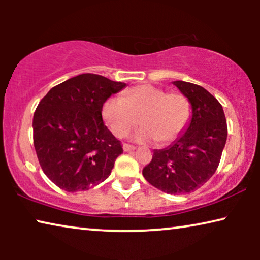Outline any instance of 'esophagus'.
Masks as SVG:
<instances>
[{
	"label": "esophagus",
	"mask_w": 260,
	"mask_h": 260,
	"mask_svg": "<svg viewBox=\"0 0 260 260\" xmlns=\"http://www.w3.org/2000/svg\"><path fill=\"white\" fill-rule=\"evenodd\" d=\"M135 147H133V145H129V144H124L123 145V150L126 151V152H130V151H134L135 150Z\"/></svg>",
	"instance_id": "1"
}]
</instances>
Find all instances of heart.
Instances as JSON below:
<instances>
[{
  "mask_svg": "<svg viewBox=\"0 0 260 260\" xmlns=\"http://www.w3.org/2000/svg\"><path fill=\"white\" fill-rule=\"evenodd\" d=\"M103 118L117 137H124L140 123L143 127L135 135L141 143L157 140L167 144L176 140L186 129L190 117V104L179 92L168 93L151 85H140L110 97L103 105Z\"/></svg>",
  "mask_w": 260,
  "mask_h": 260,
  "instance_id": "obj_1",
  "label": "heart"
}]
</instances>
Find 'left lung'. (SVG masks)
Masks as SVG:
<instances>
[{"mask_svg":"<svg viewBox=\"0 0 260 260\" xmlns=\"http://www.w3.org/2000/svg\"><path fill=\"white\" fill-rule=\"evenodd\" d=\"M173 84L191 106L189 124L169 147L154 150L143 168L149 183L168 194L197 190L214 175L227 140L222 106L206 88L176 80Z\"/></svg>","mask_w":260,"mask_h":260,"instance_id":"1","label":"left lung"}]
</instances>
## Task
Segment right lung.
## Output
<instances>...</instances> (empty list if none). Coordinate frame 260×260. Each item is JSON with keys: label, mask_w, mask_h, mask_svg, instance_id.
Returning a JSON list of instances; mask_svg holds the SVG:
<instances>
[{"label": "right lung", "mask_w": 260, "mask_h": 260, "mask_svg": "<svg viewBox=\"0 0 260 260\" xmlns=\"http://www.w3.org/2000/svg\"><path fill=\"white\" fill-rule=\"evenodd\" d=\"M125 83L84 73L49 90L33 117L34 148L46 176L74 193L105 181L123 152L102 110Z\"/></svg>", "instance_id": "obj_1"}]
</instances>
